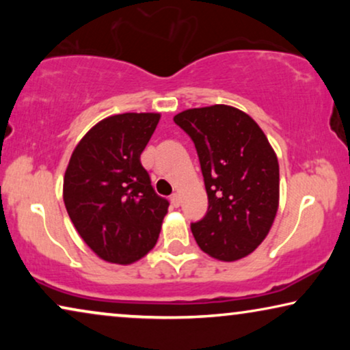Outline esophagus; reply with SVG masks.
<instances>
[{"label":"esophagus","instance_id":"1","mask_svg":"<svg viewBox=\"0 0 350 350\" xmlns=\"http://www.w3.org/2000/svg\"><path fill=\"white\" fill-rule=\"evenodd\" d=\"M170 204L174 205V207H178V205H180V196L178 194H172L170 196Z\"/></svg>","mask_w":350,"mask_h":350}]
</instances>
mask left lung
Here are the masks:
<instances>
[{
    "label": "left lung",
    "mask_w": 350,
    "mask_h": 350,
    "mask_svg": "<svg viewBox=\"0 0 350 350\" xmlns=\"http://www.w3.org/2000/svg\"><path fill=\"white\" fill-rule=\"evenodd\" d=\"M174 121L194 143L208 196L205 217L191 223L196 242L219 261L250 255L279 208V162L265 132L228 105L186 109Z\"/></svg>",
    "instance_id": "1"
}]
</instances>
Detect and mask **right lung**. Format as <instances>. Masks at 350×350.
<instances>
[{
  "instance_id": "add662e5",
  "label": "right lung",
  "mask_w": 350,
  "mask_h": 350,
  "mask_svg": "<svg viewBox=\"0 0 350 350\" xmlns=\"http://www.w3.org/2000/svg\"><path fill=\"white\" fill-rule=\"evenodd\" d=\"M159 113H124L90 129L75 148L64 202L76 231L108 262L131 265L156 245L169 200L152 189L140 154Z\"/></svg>"
}]
</instances>
